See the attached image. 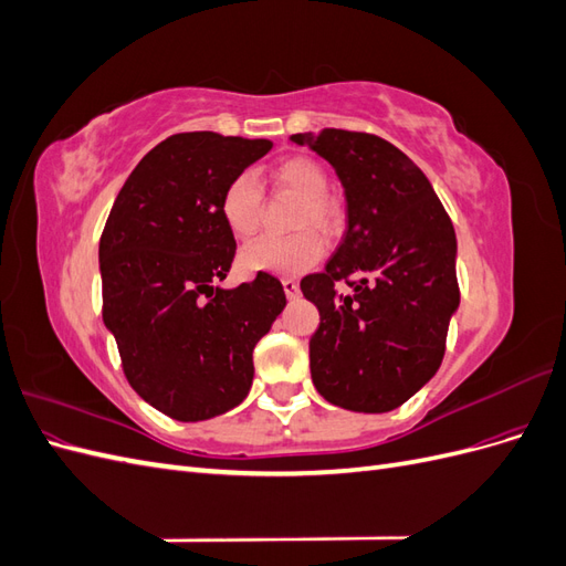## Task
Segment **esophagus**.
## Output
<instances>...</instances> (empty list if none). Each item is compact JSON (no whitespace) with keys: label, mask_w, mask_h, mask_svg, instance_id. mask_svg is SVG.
<instances>
[{"label":"esophagus","mask_w":566,"mask_h":566,"mask_svg":"<svg viewBox=\"0 0 566 566\" xmlns=\"http://www.w3.org/2000/svg\"><path fill=\"white\" fill-rule=\"evenodd\" d=\"M283 290H285L287 300L300 297V283L295 279H283Z\"/></svg>","instance_id":"obj_1"}]
</instances>
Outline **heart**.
<instances>
[{"label": "heart", "mask_w": 566, "mask_h": 566, "mask_svg": "<svg viewBox=\"0 0 566 566\" xmlns=\"http://www.w3.org/2000/svg\"><path fill=\"white\" fill-rule=\"evenodd\" d=\"M271 184L300 198L293 214V229L297 233L283 238H260L241 252L245 271L279 273L295 276L318 262L323 245L316 230L325 238H333L345 224V212L339 202L328 193V172L304 156H293L269 167ZM219 217L235 238H250L260 229L262 217V186L250 172H238L229 179L219 198Z\"/></svg>", "instance_id": "heart-1"}]
</instances>
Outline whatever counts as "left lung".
<instances>
[{"label":"left lung","mask_w":566,"mask_h":566,"mask_svg":"<svg viewBox=\"0 0 566 566\" xmlns=\"http://www.w3.org/2000/svg\"><path fill=\"white\" fill-rule=\"evenodd\" d=\"M290 139L328 160L347 196L345 238L325 271L300 283L321 314L310 339L314 387L339 408L387 413L447 352L460 304L453 224L420 167L380 136L323 129Z\"/></svg>","instance_id":"8db88e82"}]
</instances>
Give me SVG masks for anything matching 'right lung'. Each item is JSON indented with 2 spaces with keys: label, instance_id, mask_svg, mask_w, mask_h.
<instances>
[{
  "label": "right lung",
  "instance_id": "1",
  "mask_svg": "<svg viewBox=\"0 0 566 566\" xmlns=\"http://www.w3.org/2000/svg\"><path fill=\"white\" fill-rule=\"evenodd\" d=\"M271 146L214 132L167 136L119 188L101 233L104 323L125 378L175 420H208L248 397L252 349L285 306L281 281L264 271L217 287L235 256L221 191Z\"/></svg>",
  "mask_w": 566,
  "mask_h": 566
}]
</instances>
